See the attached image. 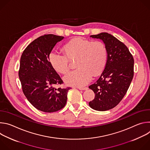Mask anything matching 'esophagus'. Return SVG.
I'll use <instances>...</instances> for the list:
<instances>
[{
  "mask_svg": "<svg viewBox=\"0 0 150 150\" xmlns=\"http://www.w3.org/2000/svg\"><path fill=\"white\" fill-rule=\"evenodd\" d=\"M76 88L80 90H86L88 89V87H76Z\"/></svg>",
  "mask_w": 150,
  "mask_h": 150,
  "instance_id": "esophagus-1",
  "label": "esophagus"
}]
</instances>
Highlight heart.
<instances>
[{"label": "heart", "instance_id": "b5f03b06", "mask_svg": "<svg viewBox=\"0 0 150 150\" xmlns=\"http://www.w3.org/2000/svg\"><path fill=\"white\" fill-rule=\"evenodd\" d=\"M65 54L53 50L49 55L52 67L61 74H66L70 69L71 60H75L77 69L64 78L65 82L73 86L83 87L100 74L104 68L108 50L104 42L77 38L65 45Z\"/></svg>", "mask_w": 150, "mask_h": 150}]
</instances>
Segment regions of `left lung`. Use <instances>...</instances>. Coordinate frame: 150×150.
Segmentation results:
<instances>
[{
  "mask_svg": "<svg viewBox=\"0 0 150 150\" xmlns=\"http://www.w3.org/2000/svg\"><path fill=\"white\" fill-rule=\"evenodd\" d=\"M90 37L103 41L108 58L101 76L89 86L95 94L89 105L97 111H106L116 106L129 88L134 76V60L127 47L112 35L101 33Z\"/></svg>",
  "mask_w": 150,
  "mask_h": 150,
  "instance_id": "left-lung-1",
  "label": "left lung"
}]
</instances>
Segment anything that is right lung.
Here are the masks:
<instances>
[{
    "mask_svg": "<svg viewBox=\"0 0 150 150\" xmlns=\"http://www.w3.org/2000/svg\"><path fill=\"white\" fill-rule=\"evenodd\" d=\"M62 36L46 34L32 41L23 52L18 72L23 91L37 109L46 113L65 107L71 87L56 88L63 83L49 62V55Z\"/></svg>",
    "mask_w": 150,
    "mask_h": 150,
    "instance_id": "1",
    "label": "right lung"
}]
</instances>
